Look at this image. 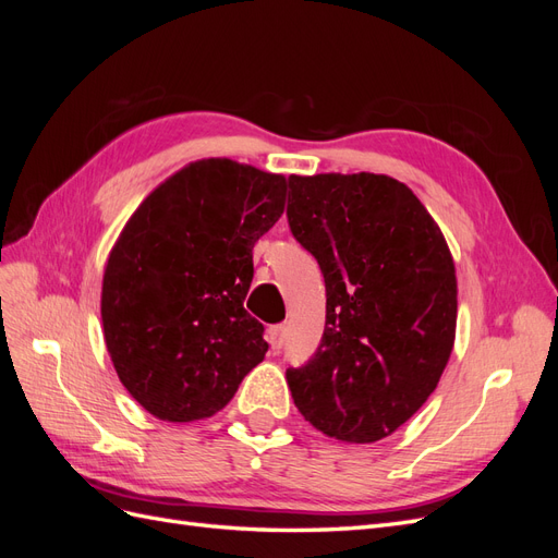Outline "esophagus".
I'll use <instances>...</instances> for the list:
<instances>
[{
	"label": "esophagus",
	"mask_w": 558,
	"mask_h": 558,
	"mask_svg": "<svg viewBox=\"0 0 558 558\" xmlns=\"http://www.w3.org/2000/svg\"><path fill=\"white\" fill-rule=\"evenodd\" d=\"M267 342L272 349H281L283 342H286V328L279 324V326H269L267 328Z\"/></svg>",
	"instance_id": "esophagus-1"
}]
</instances>
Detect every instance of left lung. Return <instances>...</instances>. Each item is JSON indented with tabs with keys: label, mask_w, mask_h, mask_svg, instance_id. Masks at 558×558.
I'll use <instances>...</instances> for the list:
<instances>
[{
	"label": "left lung",
	"mask_w": 558,
	"mask_h": 558,
	"mask_svg": "<svg viewBox=\"0 0 558 558\" xmlns=\"http://www.w3.org/2000/svg\"><path fill=\"white\" fill-rule=\"evenodd\" d=\"M289 189L291 232L326 281V328L286 381L316 430L377 442L416 414L451 356L449 246L418 197L391 177H289Z\"/></svg>",
	"instance_id": "1"
}]
</instances>
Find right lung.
I'll list each match as a JSON object with an SVG mask.
<instances>
[{
  "label": "right lung",
  "instance_id": "obj_1",
  "mask_svg": "<svg viewBox=\"0 0 558 558\" xmlns=\"http://www.w3.org/2000/svg\"><path fill=\"white\" fill-rule=\"evenodd\" d=\"M286 179L191 162L132 214L109 253L102 324L118 379L162 421L223 410L267 351L244 310L253 244L283 214Z\"/></svg>",
  "mask_w": 558,
  "mask_h": 558
}]
</instances>
